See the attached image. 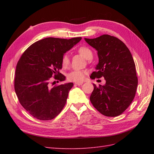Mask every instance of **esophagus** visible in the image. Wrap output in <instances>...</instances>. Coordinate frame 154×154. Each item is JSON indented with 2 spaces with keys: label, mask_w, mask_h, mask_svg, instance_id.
Here are the masks:
<instances>
[{
  "label": "esophagus",
  "mask_w": 154,
  "mask_h": 154,
  "mask_svg": "<svg viewBox=\"0 0 154 154\" xmlns=\"http://www.w3.org/2000/svg\"><path fill=\"white\" fill-rule=\"evenodd\" d=\"M83 83H82V82H81V83H75V85H79V86H80V85H82Z\"/></svg>",
  "instance_id": "esophagus-1"
}]
</instances>
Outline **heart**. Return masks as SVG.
Instances as JSON below:
<instances>
[{
  "label": "heart",
  "mask_w": 154,
  "mask_h": 154,
  "mask_svg": "<svg viewBox=\"0 0 154 154\" xmlns=\"http://www.w3.org/2000/svg\"><path fill=\"white\" fill-rule=\"evenodd\" d=\"M77 51L87 60H91L93 57L92 51L87 46H81L78 48ZM61 62V65L63 67H67L69 65V58L67 54H65L62 56ZM87 74V71L75 69L71 71L67 74V79L70 81H73V82L81 83L84 80Z\"/></svg>",
  "instance_id": "heart-1"
}]
</instances>
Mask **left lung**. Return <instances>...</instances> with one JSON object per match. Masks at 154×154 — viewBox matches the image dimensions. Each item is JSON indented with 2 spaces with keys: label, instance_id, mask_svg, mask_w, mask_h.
<instances>
[{
  "label": "left lung",
  "instance_id": "1",
  "mask_svg": "<svg viewBox=\"0 0 154 154\" xmlns=\"http://www.w3.org/2000/svg\"><path fill=\"white\" fill-rule=\"evenodd\" d=\"M85 40L96 49L99 59L96 71L91 75V78L103 77L106 80L104 85L97 87L94 84L91 102L104 116H119L132 103L138 86L132 55L123 42L112 35L104 34Z\"/></svg>",
  "mask_w": 154,
  "mask_h": 154
}]
</instances>
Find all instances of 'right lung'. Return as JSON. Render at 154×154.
Returning a JSON list of instances; mask_svg holds the SVG:
<instances>
[{
    "instance_id": "1",
    "label": "right lung",
    "mask_w": 154,
    "mask_h": 154,
    "mask_svg": "<svg viewBox=\"0 0 154 154\" xmlns=\"http://www.w3.org/2000/svg\"><path fill=\"white\" fill-rule=\"evenodd\" d=\"M81 40L46 38L32 44L16 65L14 90L21 105L40 120L54 119L66 103L73 83L50 87L51 80L62 81L61 57Z\"/></svg>"
}]
</instances>
